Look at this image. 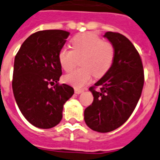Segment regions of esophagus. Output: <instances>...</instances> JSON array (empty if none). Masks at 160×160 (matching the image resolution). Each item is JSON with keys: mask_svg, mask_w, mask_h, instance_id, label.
Segmentation results:
<instances>
[{"mask_svg": "<svg viewBox=\"0 0 160 160\" xmlns=\"http://www.w3.org/2000/svg\"><path fill=\"white\" fill-rule=\"evenodd\" d=\"M74 92H75V93H77V94H80V93H82V92H83V90H82V89L75 88V89H74Z\"/></svg>", "mask_w": 160, "mask_h": 160, "instance_id": "1", "label": "esophagus"}]
</instances>
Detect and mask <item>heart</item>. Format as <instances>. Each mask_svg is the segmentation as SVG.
Returning <instances> with one entry per match:
<instances>
[{"instance_id": "heart-1", "label": "heart", "mask_w": 160, "mask_h": 160, "mask_svg": "<svg viewBox=\"0 0 160 160\" xmlns=\"http://www.w3.org/2000/svg\"><path fill=\"white\" fill-rule=\"evenodd\" d=\"M72 48L63 47L58 53V60L64 71L69 72L75 67L77 58L81 68L64 76V81L75 88H82L91 81L92 74L101 78L112 67L115 49L112 43L103 42L98 36L91 32L79 34L72 38Z\"/></svg>"}]
</instances>
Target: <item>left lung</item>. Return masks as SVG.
<instances>
[{
  "label": "left lung",
  "mask_w": 160,
  "mask_h": 160,
  "mask_svg": "<svg viewBox=\"0 0 160 160\" xmlns=\"http://www.w3.org/2000/svg\"><path fill=\"white\" fill-rule=\"evenodd\" d=\"M104 38L114 47V61L107 73L89 88L93 102L84 111L87 125L99 133L114 130L128 119L144 82L143 63L133 43L118 32H107Z\"/></svg>",
  "instance_id": "left-lung-1"
}]
</instances>
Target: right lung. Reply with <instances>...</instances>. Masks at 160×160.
<instances>
[{"instance_id": "obj_1", "label": "right lung", "mask_w": 160, "mask_h": 160, "mask_svg": "<svg viewBox=\"0 0 160 160\" xmlns=\"http://www.w3.org/2000/svg\"><path fill=\"white\" fill-rule=\"evenodd\" d=\"M69 34L62 30L37 32L26 39L15 57V99L25 118L35 127L58 125L63 104L74 93L71 86L58 82L62 76L58 53Z\"/></svg>"}]
</instances>
